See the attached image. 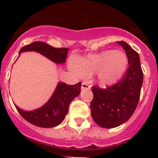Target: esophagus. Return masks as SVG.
<instances>
[{"instance_id":"34e87169","label":"esophagus","mask_w":158,"mask_h":158,"mask_svg":"<svg viewBox=\"0 0 158 158\" xmlns=\"http://www.w3.org/2000/svg\"><path fill=\"white\" fill-rule=\"evenodd\" d=\"M81 89H90L91 86L89 85H88V83H87V82H84L82 83V87H81Z\"/></svg>"}]
</instances>
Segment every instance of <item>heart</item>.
<instances>
[{"label":"heart","mask_w":158,"mask_h":158,"mask_svg":"<svg viewBox=\"0 0 158 158\" xmlns=\"http://www.w3.org/2000/svg\"><path fill=\"white\" fill-rule=\"evenodd\" d=\"M128 58L122 51L106 50L97 54H89L75 62L76 71L82 76L96 74L97 82L102 87L117 83L126 72Z\"/></svg>","instance_id":"1"}]
</instances>
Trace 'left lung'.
<instances>
[{
    "instance_id": "obj_1",
    "label": "left lung",
    "mask_w": 158,
    "mask_h": 158,
    "mask_svg": "<svg viewBox=\"0 0 158 158\" xmlns=\"http://www.w3.org/2000/svg\"><path fill=\"white\" fill-rule=\"evenodd\" d=\"M125 50L129 67L123 79L114 85L102 89L92 88L93 99L90 105L94 122L102 128H113L131 117L139 101L143 83V72L138 52L125 41L117 42Z\"/></svg>"
}]
</instances>
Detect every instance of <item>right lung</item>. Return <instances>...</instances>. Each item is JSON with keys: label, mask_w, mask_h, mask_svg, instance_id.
Returning <instances> with one entry per match:
<instances>
[{"label": "right lung", "mask_w": 158, "mask_h": 158, "mask_svg": "<svg viewBox=\"0 0 158 158\" xmlns=\"http://www.w3.org/2000/svg\"><path fill=\"white\" fill-rule=\"evenodd\" d=\"M34 51L44 56L56 64L66 63L69 49L54 48L44 42H33L22 47L19 52ZM82 83L67 85L65 82H58L55 91L49 99L39 109L26 111L15 105L20 115L33 125L40 128H53L60 125L67 114L70 102L80 94Z\"/></svg>", "instance_id": "1"}]
</instances>
